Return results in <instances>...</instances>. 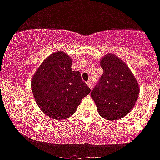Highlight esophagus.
I'll return each mask as SVG.
<instances>
[{
	"instance_id": "34e87169",
	"label": "esophagus",
	"mask_w": 160,
	"mask_h": 160,
	"mask_svg": "<svg viewBox=\"0 0 160 160\" xmlns=\"http://www.w3.org/2000/svg\"><path fill=\"white\" fill-rule=\"evenodd\" d=\"M87 85L90 88V89H92V88H93V84H92V82L90 81V80L87 81Z\"/></svg>"
}]
</instances>
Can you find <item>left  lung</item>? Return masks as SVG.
I'll list each match as a JSON object with an SVG mask.
<instances>
[{"label":"left lung","instance_id":"left-lung-1","mask_svg":"<svg viewBox=\"0 0 160 160\" xmlns=\"http://www.w3.org/2000/svg\"><path fill=\"white\" fill-rule=\"evenodd\" d=\"M100 65L104 73L90 95L104 119L117 120L134 106L139 97V85L128 65L114 54L104 56Z\"/></svg>","mask_w":160,"mask_h":160}]
</instances>
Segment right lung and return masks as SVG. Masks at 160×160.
<instances>
[{"instance_id":"add662e5","label":"right lung","mask_w":160,"mask_h":160,"mask_svg":"<svg viewBox=\"0 0 160 160\" xmlns=\"http://www.w3.org/2000/svg\"><path fill=\"white\" fill-rule=\"evenodd\" d=\"M72 59L58 51L44 60L34 74L31 90L38 106L54 119H65L74 114L90 89L80 71L71 69Z\"/></svg>"}]
</instances>
